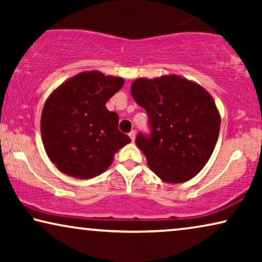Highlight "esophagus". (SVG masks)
<instances>
[{
    "label": "esophagus",
    "mask_w": 262,
    "mask_h": 262,
    "mask_svg": "<svg viewBox=\"0 0 262 262\" xmlns=\"http://www.w3.org/2000/svg\"><path fill=\"white\" fill-rule=\"evenodd\" d=\"M128 136H130L131 141H132V142H135V139H136V132H135V131H131L130 134H128Z\"/></svg>",
    "instance_id": "obj_1"
}]
</instances>
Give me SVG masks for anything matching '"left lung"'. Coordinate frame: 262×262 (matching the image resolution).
Returning a JSON list of instances; mask_svg holds the SVG:
<instances>
[{
	"label": "left lung",
	"mask_w": 262,
	"mask_h": 262,
	"mask_svg": "<svg viewBox=\"0 0 262 262\" xmlns=\"http://www.w3.org/2000/svg\"><path fill=\"white\" fill-rule=\"evenodd\" d=\"M131 95L146 111L151 135L139 134L136 145L161 180L181 184L194 178L212 155L221 116L209 92L179 75L139 77Z\"/></svg>",
	"instance_id": "1"
}]
</instances>
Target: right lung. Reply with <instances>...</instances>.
Returning <instances> with one entry per match:
<instances>
[{
  "label": "right lung",
  "instance_id": "1",
  "mask_svg": "<svg viewBox=\"0 0 262 262\" xmlns=\"http://www.w3.org/2000/svg\"><path fill=\"white\" fill-rule=\"evenodd\" d=\"M124 82L98 70L83 71L49 95L41 112V141L57 169L83 180L95 178L131 142L118 130V114L106 108Z\"/></svg>",
  "mask_w": 262,
  "mask_h": 262
}]
</instances>
